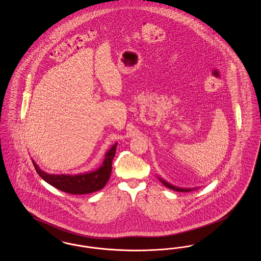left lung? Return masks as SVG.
<instances>
[{
  "instance_id": "8db88e82",
  "label": "left lung",
  "mask_w": 261,
  "mask_h": 261,
  "mask_svg": "<svg viewBox=\"0 0 261 261\" xmlns=\"http://www.w3.org/2000/svg\"><path fill=\"white\" fill-rule=\"evenodd\" d=\"M158 178H159V180L162 182L164 186L167 187V188H169V189H171L173 191H176V192H191L193 190H196L195 188L194 189H190V188H179V187L174 186L172 184H169L167 181L163 180L161 177H158Z\"/></svg>"
}]
</instances>
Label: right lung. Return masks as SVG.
I'll use <instances>...</instances> for the list:
<instances>
[{"instance_id":"obj_1","label":"right lung","mask_w":261,"mask_h":261,"mask_svg":"<svg viewBox=\"0 0 261 261\" xmlns=\"http://www.w3.org/2000/svg\"><path fill=\"white\" fill-rule=\"evenodd\" d=\"M117 143L109 149L105 160L98 169L87 173L68 175V174H50L43 171L36 162L32 160L33 165L40 177L62 192L72 195H86L102 189L108 183L112 174V160L115 155Z\"/></svg>"}]
</instances>
